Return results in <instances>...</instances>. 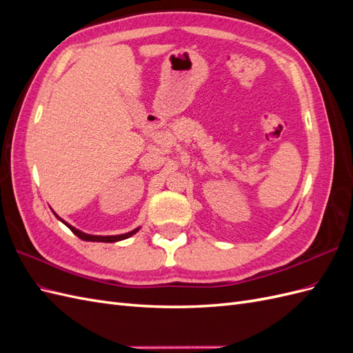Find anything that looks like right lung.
<instances>
[{
    "instance_id": "obj_1",
    "label": "right lung",
    "mask_w": 353,
    "mask_h": 353,
    "mask_svg": "<svg viewBox=\"0 0 353 353\" xmlns=\"http://www.w3.org/2000/svg\"><path fill=\"white\" fill-rule=\"evenodd\" d=\"M57 216V215H56ZM59 218V216H57ZM61 221V219H60ZM63 223H65V225L74 234V236L77 237H79L81 240H83V241H101V243H114V241H121V240H125V239H128V237H131L132 234H135L138 230L140 228H137V230H134V231H131V232H128V234H121V236H91V234H85V232H82V231H79V230H77V228H73L72 225H69V223H66L65 221H61Z\"/></svg>"
}]
</instances>
